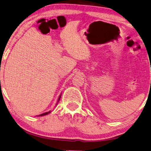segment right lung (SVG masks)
Listing matches in <instances>:
<instances>
[{
	"label": "right lung",
	"mask_w": 151,
	"mask_h": 151,
	"mask_svg": "<svg viewBox=\"0 0 151 151\" xmlns=\"http://www.w3.org/2000/svg\"><path fill=\"white\" fill-rule=\"evenodd\" d=\"M61 95H62V93H60V95H59V97H58V101H57V103H56V106H57V105H58V102H59V101H60V99ZM50 113H51V111H47V112H45V113H44V114H42L38 115L37 117H38V116H45V115H47V114H49Z\"/></svg>",
	"instance_id": "1"
}]
</instances>
